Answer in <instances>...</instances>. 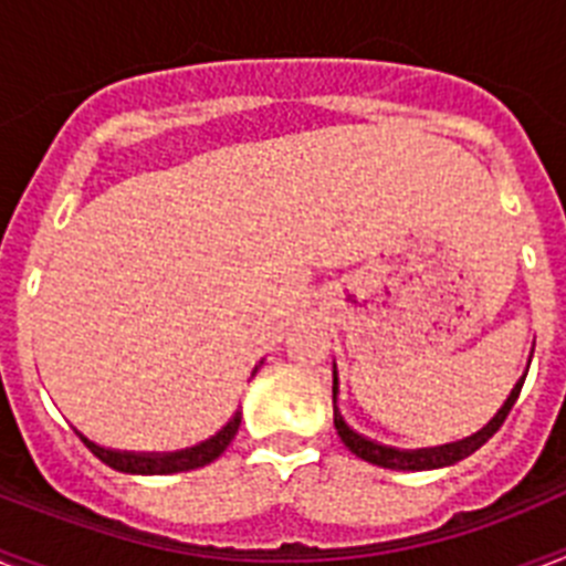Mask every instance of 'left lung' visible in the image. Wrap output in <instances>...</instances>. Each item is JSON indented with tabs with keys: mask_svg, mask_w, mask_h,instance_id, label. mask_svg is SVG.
<instances>
[{
	"mask_svg": "<svg viewBox=\"0 0 566 566\" xmlns=\"http://www.w3.org/2000/svg\"><path fill=\"white\" fill-rule=\"evenodd\" d=\"M527 377V374H524ZM524 377L518 379L516 385H513V391H510V397L504 399V405L496 411V417L490 419L488 424H484L482 431H476L473 437L468 439H459V442H451V444H439V448H419V451H399V448H388V444H379L374 442V439L363 437V433H357L354 428H348L343 419V413H339L337 408V368H334V428H337L339 439H343V444L348 448V451L354 453V457L365 459V462L377 464V468H391V470H433V468H448V464H457L462 462L464 457H470L473 451H479L484 442H488L493 433L499 431L504 424V419H507L510 408L516 405L518 394H522V385H524Z\"/></svg>",
	"mask_w": 566,
	"mask_h": 566,
	"instance_id": "8db88e82",
	"label": "left lung"
}]
</instances>
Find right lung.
I'll return each instance as SVG.
<instances>
[{
    "label": "right lung",
    "mask_w": 566,
    "mask_h": 566,
    "mask_svg": "<svg viewBox=\"0 0 566 566\" xmlns=\"http://www.w3.org/2000/svg\"><path fill=\"white\" fill-rule=\"evenodd\" d=\"M240 428V411H234V417L223 424L221 431L214 433L207 442L195 444V448H187V451H175V453H133V451H109V448H102V444L90 442L84 433H78L84 444H87L93 457L102 459L107 468L122 470V473H142V476H164V473H184V470L203 468V464L214 462L229 448V442L234 439Z\"/></svg>",
    "instance_id": "1"
}]
</instances>
